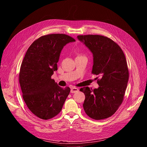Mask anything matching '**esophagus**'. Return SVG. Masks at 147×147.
<instances>
[{
  "mask_svg": "<svg viewBox=\"0 0 147 147\" xmlns=\"http://www.w3.org/2000/svg\"><path fill=\"white\" fill-rule=\"evenodd\" d=\"M78 91H79V90H78V89L77 88L72 87V88H71L70 92H71V93H76V92H77Z\"/></svg>",
  "mask_w": 147,
  "mask_h": 147,
  "instance_id": "obj_1",
  "label": "esophagus"
}]
</instances>
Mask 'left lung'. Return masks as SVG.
I'll list each match as a JSON object with an SVG mask.
<instances>
[{
    "label": "left lung",
    "instance_id": "left-lung-1",
    "mask_svg": "<svg viewBox=\"0 0 147 147\" xmlns=\"http://www.w3.org/2000/svg\"><path fill=\"white\" fill-rule=\"evenodd\" d=\"M93 55L92 74L100 77L99 87L80 89L86 99L83 108L86 114L95 120L112 116L123 100L129 80L126 59L120 47L111 39L98 35H78Z\"/></svg>",
    "mask_w": 147,
    "mask_h": 147
}]
</instances>
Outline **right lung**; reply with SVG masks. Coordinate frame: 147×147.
Returning a JSON list of instances; mask_svg holds the SVG:
<instances>
[{
    "mask_svg": "<svg viewBox=\"0 0 147 147\" xmlns=\"http://www.w3.org/2000/svg\"><path fill=\"white\" fill-rule=\"evenodd\" d=\"M60 34H49L35 40L28 48L21 65L19 82L28 108L41 119H50L61 111L69 87L61 88L51 78L63 47L75 42Z\"/></svg>",
    "mask_w": 147,
    "mask_h": 147,
    "instance_id": "add662e5",
    "label": "right lung"
}]
</instances>
